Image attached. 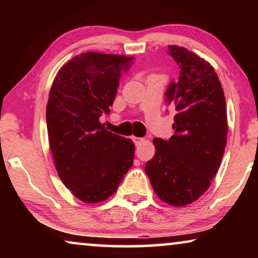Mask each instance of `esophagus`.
Returning <instances> with one entry per match:
<instances>
[{"instance_id":"34e87169","label":"esophagus","mask_w":258,"mask_h":258,"mask_svg":"<svg viewBox=\"0 0 258 258\" xmlns=\"http://www.w3.org/2000/svg\"><path fill=\"white\" fill-rule=\"evenodd\" d=\"M133 141H134V143L136 144V146H139L140 143L143 142L144 139H141V137H135V136H134V137H133Z\"/></svg>"}]
</instances>
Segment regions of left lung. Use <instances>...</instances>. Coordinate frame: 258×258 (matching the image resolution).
<instances>
[{"mask_svg": "<svg viewBox=\"0 0 258 258\" xmlns=\"http://www.w3.org/2000/svg\"><path fill=\"white\" fill-rule=\"evenodd\" d=\"M179 76L167 90V101L177 114L168 141L154 139L155 155L146 174L164 203L184 207L209 189L227 146L225 97L214 67L195 52L169 45Z\"/></svg>", "mask_w": 258, "mask_h": 258, "instance_id": "obj_1", "label": "left lung"}]
</instances>
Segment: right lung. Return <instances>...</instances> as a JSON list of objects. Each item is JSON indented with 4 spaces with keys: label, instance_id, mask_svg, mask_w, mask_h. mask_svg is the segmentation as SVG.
Segmentation results:
<instances>
[{
    "label": "right lung",
    "instance_id": "add662e5",
    "mask_svg": "<svg viewBox=\"0 0 258 258\" xmlns=\"http://www.w3.org/2000/svg\"><path fill=\"white\" fill-rule=\"evenodd\" d=\"M133 56L83 52L58 70L47 104L49 146L57 174L76 199L101 203L112 196L132 168L135 144L108 132L119 77Z\"/></svg>",
    "mask_w": 258,
    "mask_h": 258
}]
</instances>
